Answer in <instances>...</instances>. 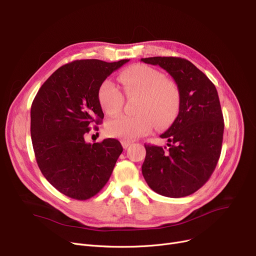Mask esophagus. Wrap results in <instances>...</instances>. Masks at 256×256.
Instances as JSON below:
<instances>
[{"mask_svg": "<svg viewBox=\"0 0 256 256\" xmlns=\"http://www.w3.org/2000/svg\"><path fill=\"white\" fill-rule=\"evenodd\" d=\"M120 142H122V146H123V148H124V149H127V148L129 147V146L131 144V142H128V140H122Z\"/></svg>", "mask_w": 256, "mask_h": 256, "instance_id": "1", "label": "esophagus"}]
</instances>
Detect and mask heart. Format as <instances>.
<instances>
[{
    "mask_svg": "<svg viewBox=\"0 0 256 256\" xmlns=\"http://www.w3.org/2000/svg\"><path fill=\"white\" fill-rule=\"evenodd\" d=\"M122 90L128 98L138 96L134 116H118L106 123L108 136L124 140L144 136L153 129L172 123L180 106V90L172 79L164 77L160 70L146 64H134L118 76ZM98 98L107 114H116L123 107L124 94L110 81L102 82Z\"/></svg>",
    "mask_w": 256,
    "mask_h": 256,
    "instance_id": "heart-1",
    "label": "heart"
}]
</instances>
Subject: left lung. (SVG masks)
Wrapping results in <instances>:
<instances>
[{"label":"left lung","mask_w":256,"mask_h":256,"mask_svg":"<svg viewBox=\"0 0 256 256\" xmlns=\"http://www.w3.org/2000/svg\"><path fill=\"white\" fill-rule=\"evenodd\" d=\"M140 60L166 70L180 90L179 114L160 136L168 147L144 144L142 176L162 196H188L210 178L221 155L224 118L218 92L208 76L184 58Z\"/></svg>","instance_id":"obj_1"}]
</instances>
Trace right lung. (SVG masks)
Returning <instances> with one entry per match:
<instances>
[{
  "mask_svg": "<svg viewBox=\"0 0 256 256\" xmlns=\"http://www.w3.org/2000/svg\"><path fill=\"white\" fill-rule=\"evenodd\" d=\"M128 62L75 60L56 70L33 100L31 138L36 162L44 178L70 198L88 200L98 194L123 152L118 140L88 144L85 138L90 126L101 124L104 118L100 85Z\"/></svg>",
  "mask_w": 256,
  "mask_h": 256,
  "instance_id": "right-lung-1",
  "label": "right lung"
}]
</instances>
